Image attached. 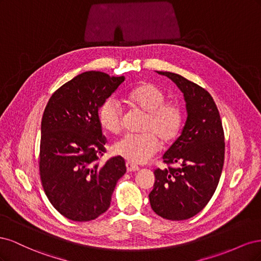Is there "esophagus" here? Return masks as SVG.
<instances>
[{
  "label": "esophagus",
  "mask_w": 261,
  "mask_h": 261,
  "mask_svg": "<svg viewBox=\"0 0 261 261\" xmlns=\"http://www.w3.org/2000/svg\"><path fill=\"white\" fill-rule=\"evenodd\" d=\"M126 170H127V172H135V171L139 170V167L134 163L126 162Z\"/></svg>",
  "instance_id": "esophagus-1"
}]
</instances>
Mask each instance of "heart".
Returning a JSON list of instances; mask_svg holds the SVG:
<instances>
[{
	"mask_svg": "<svg viewBox=\"0 0 261 261\" xmlns=\"http://www.w3.org/2000/svg\"><path fill=\"white\" fill-rule=\"evenodd\" d=\"M132 105L146 112L143 133H129L117 140L113 152L124 159L144 163L159 151L164 143L175 140L184 126L185 112L177 102H165V93L152 84H144L127 94ZM124 111L117 99H106L98 110V120L107 132L117 134L123 127Z\"/></svg>",
	"mask_w": 261,
	"mask_h": 261,
	"instance_id": "1",
	"label": "heart"
}]
</instances>
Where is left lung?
<instances>
[{"label":"left lung","mask_w":261,"mask_h":261,"mask_svg":"<svg viewBox=\"0 0 261 261\" xmlns=\"http://www.w3.org/2000/svg\"><path fill=\"white\" fill-rule=\"evenodd\" d=\"M158 73L184 93L187 120L180 136L162 156L168 169L154 171L149 200L158 216L186 220L206 207L216 192L224 163V132L216 102L206 89L178 74Z\"/></svg>","instance_id":"obj_1"}]
</instances>
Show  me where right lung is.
I'll use <instances>...</instances> for the list:
<instances>
[{
	"label": "right lung",
	"instance_id": "1",
	"mask_svg": "<svg viewBox=\"0 0 261 261\" xmlns=\"http://www.w3.org/2000/svg\"><path fill=\"white\" fill-rule=\"evenodd\" d=\"M125 80L85 72L61 86L49 99L41 121L39 171L44 193L65 218L85 222L111 203L117 180L126 172L117 155L99 164L106 152L98 110Z\"/></svg>",
	"mask_w": 261,
	"mask_h": 261
}]
</instances>
